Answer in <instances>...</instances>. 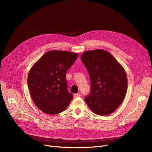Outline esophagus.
I'll return each instance as SVG.
<instances>
[{
	"instance_id": "esophagus-1",
	"label": "esophagus",
	"mask_w": 152,
	"mask_h": 152,
	"mask_svg": "<svg viewBox=\"0 0 152 152\" xmlns=\"http://www.w3.org/2000/svg\"><path fill=\"white\" fill-rule=\"evenodd\" d=\"M80 93H77V94H73V97H74V98L80 97Z\"/></svg>"
}]
</instances>
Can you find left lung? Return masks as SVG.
<instances>
[{
  "label": "left lung",
  "instance_id": "8db88e82",
  "mask_svg": "<svg viewBox=\"0 0 152 152\" xmlns=\"http://www.w3.org/2000/svg\"><path fill=\"white\" fill-rule=\"evenodd\" d=\"M81 60L89 73L90 93L84 100L99 115L113 113L122 103L127 88L126 73L112 55L102 49L82 54Z\"/></svg>",
  "mask_w": 152,
  "mask_h": 152
}]
</instances>
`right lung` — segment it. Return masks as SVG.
<instances>
[{"mask_svg": "<svg viewBox=\"0 0 152 152\" xmlns=\"http://www.w3.org/2000/svg\"><path fill=\"white\" fill-rule=\"evenodd\" d=\"M78 54L65 50H50L31 67L28 87L32 100L45 113H61L73 99L68 91L67 70L75 63Z\"/></svg>", "mask_w": 152, "mask_h": 152, "instance_id": "add662e5", "label": "right lung"}]
</instances>
